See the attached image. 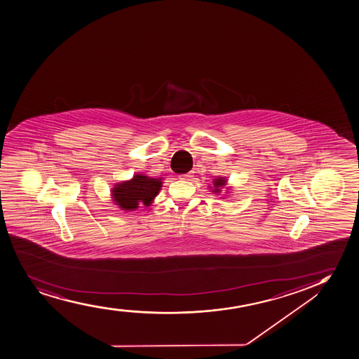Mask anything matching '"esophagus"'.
Masks as SVG:
<instances>
[{"label":"esophagus","instance_id":"34e87169","mask_svg":"<svg viewBox=\"0 0 359 359\" xmlns=\"http://www.w3.org/2000/svg\"><path fill=\"white\" fill-rule=\"evenodd\" d=\"M189 177H192V173L182 174V175H180V179H182V180H189Z\"/></svg>","mask_w":359,"mask_h":359}]
</instances>
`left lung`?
I'll list each match as a JSON object with an SVG mask.
<instances>
[{"label":"left lung","instance_id":"8db88e82","mask_svg":"<svg viewBox=\"0 0 359 359\" xmlns=\"http://www.w3.org/2000/svg\"><path fill=\"white\" fill-rule=\"evenodd\" d=\"M214 194H221V189H223V186L226 185V180L224 177H217V179H214Z\"/></svg>","mask_w":359,"mask_h":359}]
</instances>
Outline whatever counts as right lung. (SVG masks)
Masks as SVG:
<instances>
[{"label": "right lung", "instance_id": "right-lung-1", "mask_svg": "<svg viewBox=\"0 0 359 359\" xmlns=\"http://www.w3.org/2000/svg\"><path fill=\"white\" fill-rule=\"evenodd\" d=\"M161 186V179L136 174L131 180L114 185L111 194L116 205L126 211H133L138 206H149L160 192Z\"/></svg>", "mask_w": 359, "mask_h": 359}]
</instances>
